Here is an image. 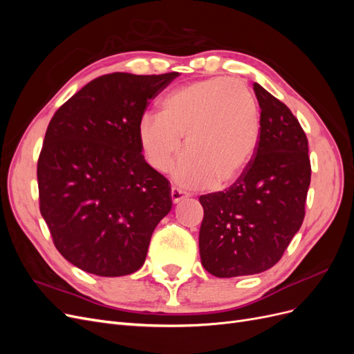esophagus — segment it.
<instances>
[{
    "label": "esophagus",
    "instance_id": "esophagus-1",
    "mask_svg": "<svg viewBox=\"0 0 354 354\" xmlns=\"http://www.w3.org/2000/svg\"><path fill=\"white\" fill-rule=\"evenodd\" d=\"M189 196V194L187 192H185V190H181V189H178V187H171V199H173V202H178V201H181L183 198H187Z\"/></svg>",
    "mask_w": 354,
    "mask_h": 354
}]
</instances>
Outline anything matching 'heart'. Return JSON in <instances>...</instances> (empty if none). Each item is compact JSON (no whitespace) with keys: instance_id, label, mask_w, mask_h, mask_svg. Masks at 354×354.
<instances>
[{"instance_id":"b5f03b06","label":"heart","mask_w":354,"mask_h":354,"mask_svg":"<svg viewBox=\"0 0 354 354\" xmlns=\"http://www.w3.org/2000/svg\"><path fill=\"white\" fill-rule=\"evenodd\" d=\"M138 145L153 169L164 173L178 155L185 137L186 155L174 169L186 186H224L252 159L260 137V109L251 88L236 78H209L167 94L159 116L138 124Z\"/></svg>"}]
</instances>
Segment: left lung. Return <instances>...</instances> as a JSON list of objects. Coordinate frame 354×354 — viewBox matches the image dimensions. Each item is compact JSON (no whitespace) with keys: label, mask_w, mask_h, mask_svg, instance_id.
Returning a JSON list of instances; mask_svg holds the SVG:
<instances>
[{"label":"left lung","mask_w":354,"mask_h":354,"mask_svg":"<svg viewBox=\"0 0 354 354\" xmlns=\"http://www.w3.org/2000/svg\"><path fill=\"white\" fill-rule=\"evenodd\" d=\"M260 104L255 153L234 183L201 195V261L217 277L269 270L282 259L306 216L312 177L308 140L288 106L254 82Z\"/></svg>","instance_id":"left-lung-1"}]
</instances>
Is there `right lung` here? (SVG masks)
<instances>
[{
	"label": "right lung",
	"instance_id": "add662e5",
	"mask_svg": "<svg viewBox=\"0 0 354 354\" xmlns=\"http://www.w3.org/2000/svg\"><path fill=\"white\" fill-rule=\"evenodd\" d=\"M177 77L102 75L51 118L37 165L39 211L57 251L84 272H137L173 205L169 181L145 160L137 131L151 99Z\"/></svg>",
	"mask_w": 354,
	"mask_h": 354
}]
</instances>
